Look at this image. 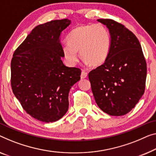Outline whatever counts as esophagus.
I'll list each match as a JSON object with an SVG mask.
<instances>
[{
    "mask_svg": "<svg viewBox=\"0 0 156 156\" xmlns=\"http://www.w3.org/2000/svg\"><path fill=\"white\" fill-rule=\"evenodd\" d=\"M87 77V73H86L85 71H83L81 72V75H80V78L81 79H84Z\"/></svg>",
    "mask_w": 156,
    "mask_h": 156,
    "instance_id": "obj_1",
    "label": "esophagus"
}]
</instances>
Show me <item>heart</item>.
Instances as JSON below:
<instances>
[{"label": "heart", "instance_id": "heart-1", "mask_svg": "<svg viewBox=\"0 0 156 156\" xmlns=\"http://www.w3.org/2000/svg\"><path fill=\"white\" fill-rule=\"evenodd\" d=\"M68 43L62 48V53L70 65L78 61V52L83 60L92 67L101 66L107 59L111 38L107 29L101 24L81 25L69 35Z\"/></svg>", "mask_w": 156, "mask_h": 156}]
</instances>
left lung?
<instances>
[{"label":"left lung","mask_w":156,"mask_h":156,"mask_svg":"<svg viewBox=\"0 0 156 156\" xmlns=\"http://www.w3.org/2000/svg\"><path fill=\"white\" fill-rule=\"evenodd\" d=\"M106 25L111 46L106 62L89 73L97 106L110 115L127 114L144 93L146 62L137 38L122 24L109 19Z\"/></svg>","instance_id":"obj_1"}]
</instances>
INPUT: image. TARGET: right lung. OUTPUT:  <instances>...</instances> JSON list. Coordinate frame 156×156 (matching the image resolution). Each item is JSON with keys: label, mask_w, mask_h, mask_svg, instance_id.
Returning <instances> with one entry per match:
<instances>
[{"label": "right lung", "mask_w": 156, "mask_h": 156, "mask_svg": "<svg viewBox=\"0 0 156 156\" xmlns=\"http://www.w3.org/2000/svg\"><path fill=\"white\" fill-rule=\"evenodd\" d=\"M64 19L40 24L15 51L11 61L12 92L24 111L35 119L52 122L66 114L69 93L81 71L66 66L60 43L71 24Z\"/></svg>", "instance_id": "add662e5"}]
</instances>
